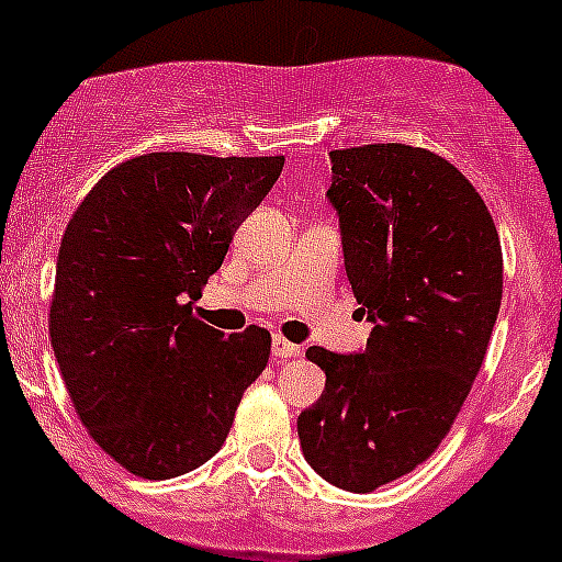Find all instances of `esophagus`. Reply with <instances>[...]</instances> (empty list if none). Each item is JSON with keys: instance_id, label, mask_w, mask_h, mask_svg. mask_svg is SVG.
<instances>
[{"instance_id": "1", "label": "esophagus", "mask_w": 562, "mask_h": 562, "mask_svg": "<svg viewBox=\"0 0 562 562\" xmlns=\"http://www.w3.org/2000/svg\"><path fill=\"white\" fill-rule=\"evenodd\" d=\"M301 355V346L295 342L284 340V337H272V360H286V357H297Z\"/></svg>"}]
</instances>
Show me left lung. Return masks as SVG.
<instances>
[{
  "instance_id": "obj_1",
  "label": "left lung",
  "mask_w": 562,
  "mask_h": 562,
  "mask_svg": "<svg viewBox=\"0 0 562 562\" xmlns=\"http://www.w3.org/2000/svg\"><path fill=\"white\" fill-rule=\"evenodd\" d=\"M329 160L342 265L374 329L355 355L306 351L326 389L297 439L321 479L371 493L448 436L493 335L504 258L484 200L439 154L376 143Z\"/></svg>"
}]
</instances>
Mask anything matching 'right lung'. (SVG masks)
Returning <instances> with one entry per match:
<instances>
[{
	"instance_id": "right-lung-1",
	"label": "right lung",
	"mask_w": 562,
	"mask_h": 562,
	"mask_svg": "<svg viewBox=\"0 0 562 562\" xmlns=\"http://www.w3.org/2000/svg\"><path fill=\"white\" fill-rule=\"evenodd\" d=\"M284 157L154 151L121 162L72 213L49 342L89 436L128 473L162 481L225 445L270 331L196 321L193 301Z\"/></svg>"
}]
</instances>
